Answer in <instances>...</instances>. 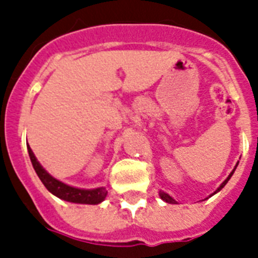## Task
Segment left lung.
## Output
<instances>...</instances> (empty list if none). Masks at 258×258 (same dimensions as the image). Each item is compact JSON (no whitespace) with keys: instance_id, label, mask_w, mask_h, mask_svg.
I'll return each mask as SVG.
<instances>
[{"instance_id":"8db88e82","label":"left lung","mask_w":258,"mask_h":258,"mask_svg":"<svg viewBox=\"0 0 258 258\" xmlns=\"http://www.w3.org/2000/svg\"><path fill=\"white\" fill-rule=\"evenodd\" d=\"M236 167H237V166H236ZM234 170H236V169H234ZM234 170H233V171H232V172H230V175H229V176H228V178H226V179H225V180H224V182H222V184H221L220 187L217 188L216 191L213 192V194H216V192H217V191H220L221 188L224 187L225 184L228 183V180H229V179H230V176H232V175H233V172H234ZM159 196H161V198H162V200H163V201H166V202H169V204H175V201L172 200V198H171V197H170V196H169V194H166V192L161 191V192H159Z\"/></svg>"}]
</instances>
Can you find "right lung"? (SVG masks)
Segmentation results:
<instances>
[{
  "instance_id": "1",
  "label": "right lung",
  "mask_w": 258,
  "mask_h": 258,
  "mask_svg": "<svg viewBox=\"0 0 258 258\" xmlns=\"http://www.w3.org/2000/svg\"><path fill=\"white\" fill-rule=\"evenodd\" d=\"M28 153H29L30 161L33 165L34 171L37 172L38 178L41 179L48 190H49L53 196L58 197L60 200L68 201V202H74V204H87V205H96L100 204L101 201L104 200L107 196V190L104 187L93 188V190H84V188H76L68 184L62 183L60 180L54 179L53 176H50L45 170L42 169L34 157L33 151L30 147H28Z\"/></svg>"
}]
</instances>
